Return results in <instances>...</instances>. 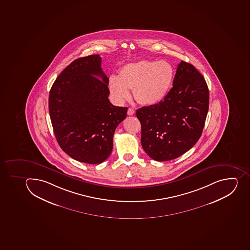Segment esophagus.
Masks as SVG:
<instances>
[{"label": "esophagus", "instance_id": "obj_1", "mask_svg": "<svg viewBox=\"0 0 250 250\" xmlns=\"http://www.w3.org/2000/svg\"><path fill=\"white\" fill-rule=\"evenodd\" d=\"M134 114H135V110L133 108H129L128 111H127V115H133Z\"/></svg>", "mask_w": 250, "mask_h": 250}]
</instances>
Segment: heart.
Masks as SVG:
<instances>
[{
	"label": "heart",
	"mask_w": 250,
	"mask_h": 250,
	"mask_svg": "<svg viewBox=\"0 0 250 250\" xmlns=\"http://www.w3.org/2000/svg\"><path fill=\"white\" fill-rule=\"evenodd\" d=\"M174 76V68L167 61H139L122 67L119 76H111L109 90L118 103L128 99L129 89H134L138 102L156 104L167 95Z\"/></svg>",
	"instance_id": "b5f03b06"
}]
</instances>
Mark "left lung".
Returning a JSON list of instances; mask_svg holds the SVG:
<instances>
[{"label":"left lung","mask_w":250,"mask_h":250,"mask_svg":"<svg viewBox=\"0 0 250 250\" xmlns=\"http://www.w3.org/2000/svg\"><path fill=\"white\" fill-rule=\"evenodd\" d=\"M208 86L194 66L181 61L173 87L156 104L136 111L144 151L159 162L191 149L202 135L208 110Z\"/></svg>","instance_id":"left-lung-1"}]
</instances>
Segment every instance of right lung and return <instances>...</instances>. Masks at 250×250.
<instances>
[{
	"instance_id": "add662e5",
	"label": "right lung",
	"mask_w": 250,
	"mask_h": 250,
	"mask_svg": "<svg viewBox=\"0 0 250 250\" xmlns=\"http://www.w3.org/2000/svg\"><path fill=\"white\" fill-rule=\"evenodd\" d=\"M108 81L100 55H91L72 61L51 87L48 107L57 143L81 163L106 160L115 129L126 117L127 107L109 101Z\"/></svg>"
}]
</instances>
